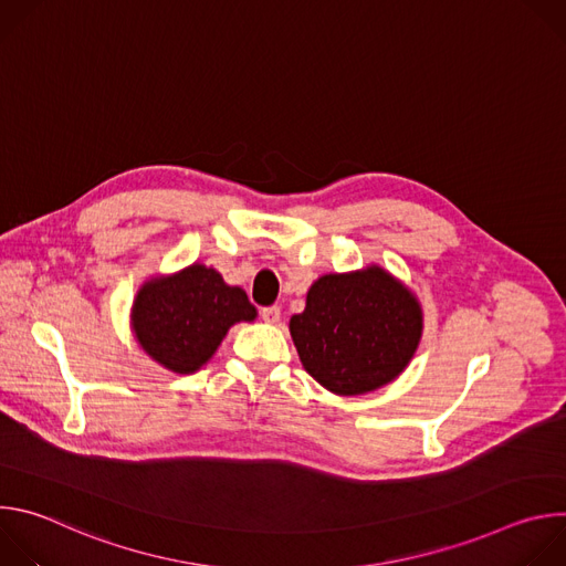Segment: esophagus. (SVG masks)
Returning a JSON list of instances; mask_svg holds the SVG:
<instances>
[{"mask_svg":"<svg viewBox=\"0 0 566 566\" xmlns=\"http://www.w3.org/2000/svg\"><path fill=\"white\" fill-rule=\"evenodd\" d=\"M280 317H282L280 306H264L262 308V319L269 322V325H275V322H280Z\"/></svg>","mask_w":566,"mask_h":566,"instance_id":"1","label":"esophagus"}]
</instances>
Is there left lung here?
I'll list each match as a JSON object with an SVG mask.
<instances>
[{
    "label": "left lung",
    "mask_w": 566,
    "mask_h": 566,
    "mask_svg": "<svg viewBox=\"0 0 566 566\" xmlns=\"http://www.w3.org/2000/svg\"><path fill=\"white\" fill-rule=\"evenodd\" d=\"M289 327L304 369L329 391L356 396L387 385L408 367L423 315L406 286L369 266L319 277Z\"/></svg>",
    "instance_id": "8db88e82"
}]
</instances>
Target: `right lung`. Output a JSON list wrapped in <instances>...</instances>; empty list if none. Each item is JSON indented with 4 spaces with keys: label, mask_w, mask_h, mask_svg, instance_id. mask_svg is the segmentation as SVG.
<instances>
[{
    "label": "right lung",
    "mask_w": 566,
    "mask_h": 566,
    "mask_svg": "<svg viewBox=\"0 0 566 566\" xmlns=\"http://www.w3.org/2000/svg\"><path fill=\"white\" fill-rule=\"evenodd\" d=\"M255 315L244 289L228 286L214 269L192 264L138 291L132 327L156 363L190 374L208 363L234 322Z\"/></svg>",
    "instance_id": "right-lung-1"
}]
</instances>
